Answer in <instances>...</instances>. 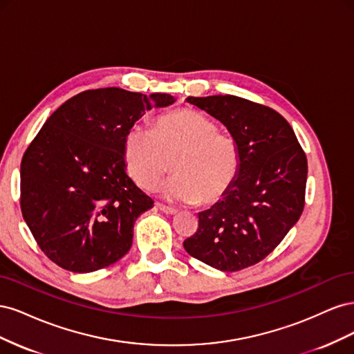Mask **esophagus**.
Here are the masks:
<instances>
[{"mask_svg":"<svg viewBox=\"0 0 354 354\" xmlns=\"http://www.w3.org/2000/svg\"><path fill=\"white\" fill-rule=\"evenodd\" d=\"M156 207L162 211V212H165V214H169V216H174V214L177 212V209L176 208H173V207H168V205H165V203H160V202H158L156 203Z\"/></svg>","mask_w":354,"mask_h":354,"instance_id":"esophagus-1","label":"esophagus"}]
</instances>
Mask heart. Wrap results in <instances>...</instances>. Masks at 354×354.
Returning <instances> with one entry per match:
<instances>
[{
  "mask_svg": "<svg viewBox=\"0 0 354 354\" xmlns=\"http://www.w3.org/2000/svg\"><path fill=\"white\" fill-rule=\"evenodd\" d=\"M174 159L173 177L160 187L171 202L214 205L229 194L239 174L236 142L220 133L217 124L195 109L158 116L152 133L131 128L124 138L127 173L145 190L156 187Z\"/></svg>",
  "mask_w": 354,
  "mask_h": 354,
  "instance_id": "b5f03b06",
  "label": "heart"
}]
</instances>
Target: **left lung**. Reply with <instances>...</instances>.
<instances>
[{"mask_svg":"<svg viewBox=\"0 0 354 354\" xmlns=\"http://www.w3.org/2000/svg\"><path fill=\"white\" fill-rule=\"evenodd\" d=\"M227 128L241 167L229 194L199 212V227L183 242L199 261L238 272L266 259L304 208L307 158L285 118L236 95L187 97Z\"/></svg>","mask_w":354,"mask_h":354,"instance_id":"1","label":"left lung"}]
</instances>
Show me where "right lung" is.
I'll return each mask as SVG.
<instances>
[{
    "label": "right lung",
    "instance_id": "obj_1",
    "mask_svg": "<svg viewBox=\"0 0 354 354\" xmlns=\"http://www.w3.org/2000/svg\"><path fill=\"white\" fill-rule=\"evenodd\" d=\"M174 102L165 93L88 90L42 125L20 165V208L53 263L90 273L130 251L134 223L153 201L127 174L124 138L147 111Z\"/></svg>",
    "mask_w": 354,
    "mask_h": 354
}]
</instances>
